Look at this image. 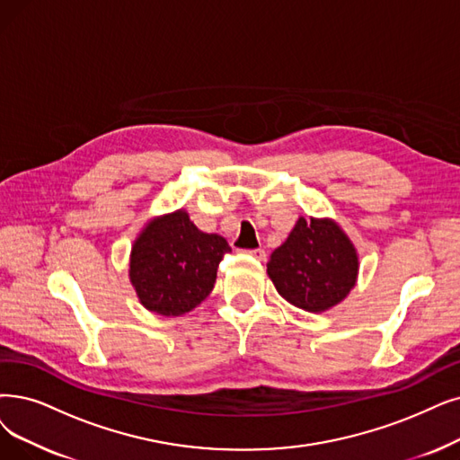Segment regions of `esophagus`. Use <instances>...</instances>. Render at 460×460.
Segmentation results:
<instances>
[{
  "label": "esophagus",
  "instance_id": "1",
  "mask_svg": "<svg viewBox=\"0 0 460 460\" xmlns=\"http://www.w3.org/2000/svg\"><path fill=\"white\" fill-rule=\"evenodd\" d=\"M243 252L252 256V259H256V261H264L266 259V251L264 249H249V251H243Z\"/></svg>",
  "mask_w": 460,
  "mask_h": 460
}]
</instances>
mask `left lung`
<instances>
[{
  "instance_id": "8db88e82",
  "label": "left lung",
  "mask_w": 460,
  "mask_h": 460,
  "mask_svg": "<svg viewBox=\"0 0 460 460\" xmlns=\"http://www.w3.org/2000/svg\"><path fill=\"white\" fill-rule=\"evenodd\" d=\"M268 275L287 302L321 314L355 287L358 256L334 220L300 217L287 242L271 252Z\"/></svg>"
}]
</instances>
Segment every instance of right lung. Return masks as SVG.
<instances>
[{
	"instance_id": "add662e5",
	"label": "right lung",
	"mask_w": 460,
	"mask_h": 460,
	"mask_svg": "<svg viewBox=\"0 0 460 460\" xmlns=\"http://www.w3.org/2000/svg\"><path fill=\"white\" fill-rule=\"evenodd\" d=\"M230 251L225 237L198 230L189 213L179 209L141 230L130 254V281L149 311L185 315L208 298L218 262Z\"/></svg>"
}]
</instances>
